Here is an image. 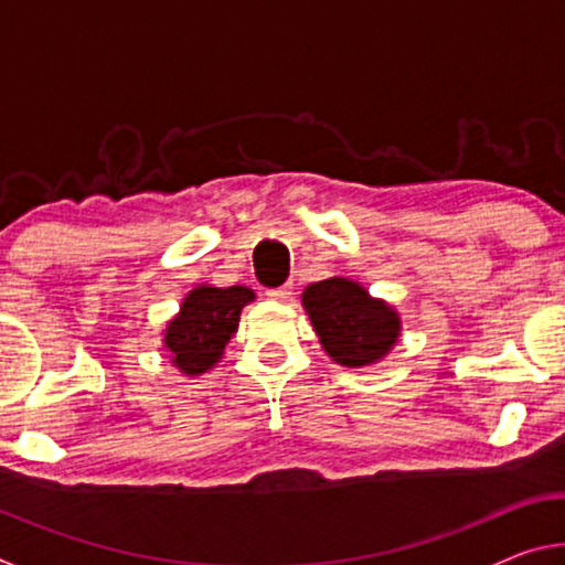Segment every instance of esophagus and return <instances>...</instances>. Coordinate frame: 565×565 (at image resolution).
Returning a JSON list of instances; mask_svg holds the SVG:
<instances>
[{
    "label": "esophagus",
    "mask_w": 565,
    "mask_h": 565,
    "mask_svg": "<svg viewBox=\"0 0 565 565\" xmlns=\"http://www.w3.org/2000/svg\"><path fill=\"white\" fill-rule=\"evenodd\" d=\"M266 296H271V299H276V301H286L291 296V286L286 284V286H279V289H269L266 291Z\"/></svg>",
    "instance_id": "esophagus-1"
}]
</instances>
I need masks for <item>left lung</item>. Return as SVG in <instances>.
Returning <instances> with one entry per match:
<instances>
[{"label":"left lung","instance_id":"1","mask_svg":"<svg viewBox=\"0 0 565 565\" xmlns=\"http://www.w3.org/2000/svg\"><path fill=\"white\" fill-rule=\"evenodd\" d=\"M301 306L321 349L339 366H374L388 356L401 339L396 306L376 299L366 286L347 276L309 284L301 294Z\"/></svg>","mask_w":565,"mask_h":565}]
</instances>
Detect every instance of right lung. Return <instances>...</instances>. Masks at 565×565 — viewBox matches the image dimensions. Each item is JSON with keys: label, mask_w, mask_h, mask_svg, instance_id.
Returning a JSON list of instances; mask_svg holds the SVG:
<instances>
[{"label": "right lung", "mask_w": 565, "mask_h": 565, "mask_svg": "<svg viewBox=\"0 0 565 565\" xmlns=\"http://www.w3.org/2000/svg\"><path fill=\"white\" fill-rule=\"evenodd\" d=\"M256 294L246 286L196 284L161 331L169 363L184 376H202L224 359L226 343L238 329L242 309Z\"/></svg>", "instance_id": "obj_1"}]
</instances>
